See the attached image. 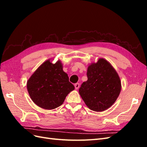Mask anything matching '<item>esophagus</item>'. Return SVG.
<instances>
[{"instance_id":"34e87169","label":"esophagus","mask_w":147,"mask_h":147,"mask_svg":"<svg viewBox=\"0 0 147 147\" xmlns=\"http://www.w3.org/2000/svg\"><path fill=\"white\" fill-rule=\"evenodd\" d=\"M74 86H75V89H76V90H78V89L79 87H80V84H79V83H75Z\"/></svg>"}]
</instances>
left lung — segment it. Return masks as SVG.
Wrapping results in <instances>:
<instances>
[{"mask_svg": "<svg viewBox=\"0 0 147 147\" xmlns=\"http://www.w3.org/2000/svg\"><path fill=\"white\" fill-rule=\"evenodd\" d=\"M88 80L79 89V94L88 107L103 112L112 106L118 97L121 83L117 72L109 61L99 58L88 67Z\"/></svg>", "mask_w": 147, "mask_h": 147, "instance_id": "1", "label": "left lung"}]
</instances>
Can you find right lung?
Wrapping results in <instances>:
<instances>
[{"label": "right lung", "mask_w": 147, "mask_h": 147, "mask_svg": "<svg viewBox=\"0 0 147 147\" xmlns=\"http://www.w3.org/2000/svg\"><path fill=\"white\" fill-rule=\"evenodd\" d=\"M49 59L43 63L27 82V90L34 104L43 109L52 110L63 104L75 87L69 81L60 60Z\"/></svg>", "instance_id": "right-lung-1"}]
</instances>
